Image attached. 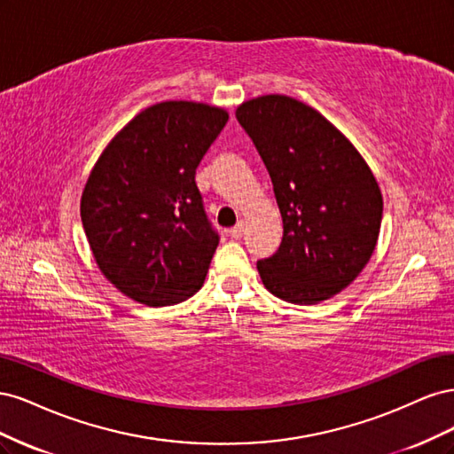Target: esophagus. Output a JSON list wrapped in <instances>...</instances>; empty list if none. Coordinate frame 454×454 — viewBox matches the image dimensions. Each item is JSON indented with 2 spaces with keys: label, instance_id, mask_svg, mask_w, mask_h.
<instances>
[{
  "label": "esophagus",
  "instance_id": "esophagus-1",
  "mask_svg": "<svg viewBox=\"0 0 454 454\" xmlns=\"http://www.w3.org/2000/svg\"><path fill=\"white\" fill-rule=\"evenodd\" d=\"M229 235L232 237V239H242V235H244V222H239L235 227H232L231 231H229Z\"/></svg>",
  "mask_w": 454,
  "mask_h": 454
}]
</instances>
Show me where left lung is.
<instances>
[{
	"mask_svg": "<svg viewBox=\"0 0 454 454\" xmlns=\"http://www.w3.org/2000/svg\"><path fill=\"white\" fill-rule=\"evenodd\" d=\"M270 176L282 214L278 250L257 261L267 290L314 305L347 287L375 250L377 180L356 147L310 106L269 94L237 109Z\"/></svg>",
	"mask_w": 454,
	"mask_h": 454,
	"instance_id": "8db88e82",
	"label": "left lung"
}]
</instances>
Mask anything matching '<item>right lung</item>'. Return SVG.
Returning <instances> with one entry per match:
<instances>
[{
	"label": "right lung",
	"instance_id": "add662e5",
	"mask_svg": "<svg viewBox=\"0 0 454 454\" xmlns=\"http://www.w3.org/2000/svg\"><path fill=\"white\" fill-rule=\"evenodd\" d=\"M227 119L197 102L151 106L94 164L81 222L104 277L130 299L167 307L202 286L219 232L195 174Z\"/></svg>",
	"mask_w": 454,
	"mask_h": 454
}]
</instances>
